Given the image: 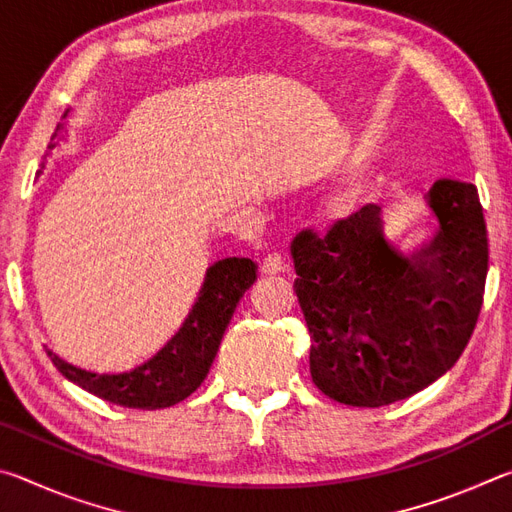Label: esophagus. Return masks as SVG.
I'll return each mask as SVG.
<instances>
[{"label": "esophagus", "mask_w": 512, "mask_h": 512, "mask_svg": "<svg viewBox=\"0 0 512 512\" xmlns=\"http://www.w3.org/2000/svg\"><path fill=\"white\" fill-rule=\"evenodd\" d=\"M262 271L266 275H277V273H289L291 271V264L287 257H282L280 253H271L262 264Z\"/></svg>", "instance_id": "34e87169"}]
</instances>
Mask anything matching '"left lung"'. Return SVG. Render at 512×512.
I'll list each match as a JSON object with an SVG mask.
<instances>
[{"label":"left lung","mask_w":512,"mask_h":512,"mask_svg":"<svg viewBox=\"0 0 512 512\" xmlns=\"http://www.w3.org/2000/svg\"><path fill=\"white\" fill-rule=\"evenodd\" d=\"M440 232L404 255L363 205L320 235L291 244L296 296L311 336L314 384L348 406L406 400L454 366L470 343L488 275V235L476 187L440 178L429 192Z\"/></svg>","instance_id":"left-lung-1"}]
</instances>
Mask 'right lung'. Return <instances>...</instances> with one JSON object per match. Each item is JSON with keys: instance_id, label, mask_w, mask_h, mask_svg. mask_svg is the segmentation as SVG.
Wrapping results in <instances>:
<instances>
[{"instance_id": "add662e5", "label": "right lung", "mask_w": 512, "mask_h": 512, "mask_svg": "<svg viewBox=\"0 0 512 512\" xmlns=\"http://www.w3.org/2000/svg\"><path fill=\"white\" fill-rule=\"evenodd\" d=\"M58 131L60 126L54 137ZM49 149H54V144H49ZM255 280L257 264L250 257H228L212 264L207 268L203 289L183 327L153 359L131 372L99 375V372L67 363L54 350H47V354L69 381L101 400L126 406V409H167L183 402L203 384L219 352L225 327L230 325L241 296Z\"/></svg>"}]
</instances>
